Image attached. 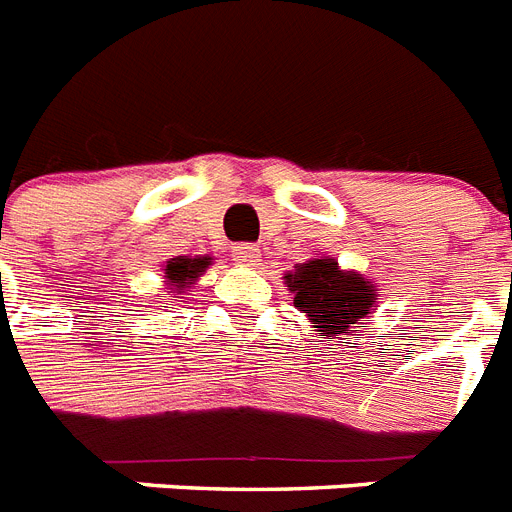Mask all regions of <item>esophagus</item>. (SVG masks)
Segmentation results:
<instances>
[{"label":"esophagus","mask_w":512,"mask_h":512,"mask_svg":"<svg viewBox=\"0 0 512 512\" xmlns=\"http://www.w3.org/2000/svg\"><path fill=\"white\" fill-rule=\"evenodd\" d=\"M232 259H235L240 267H253V264L261 259L259 245H253V243L232 245Z\"/></svg>","instance_id":"obj_1"}]
</instances>
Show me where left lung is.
Instances as JSON below:
<instances>
[{
    "instance_id": "1",
    "label": "left lung",
    "mask_w": 512,
    "mask_h": 512,
    "mask_svg": "<svg viewBox=\"0 0 512 512\" xmlns=\"http://www.w3.org/2000/svg\"><path fill=\"white\" fill-rule=\"evenodd\" d=\"M293 304L327 338L346 335L351 327H365L375 304V285L357 272H343L330 256H317L298 264L285 275Z\"/></svg>"
}]
</instances>
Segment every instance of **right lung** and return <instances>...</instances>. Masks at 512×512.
I'll return each instance as SVG.
<instances>
[{"label": "right lung", "mask_w": 512, "mask_h": 512, "mask_svg": "<svg viewBox=\"0 0 512 512\" xmlns=\"http://www.w3.org/2000/svg\"><path fill=\"white\" fill-rule=\"evenodd\" d=\"M208 264H211V256H195V259L177 256V259L166 261L163 282L169 285V293H174V298H179V293H185L187 288L195 285V280L206 272Z\"/></svg>", "instance_id": "right-lung-1"}]
</instances>
